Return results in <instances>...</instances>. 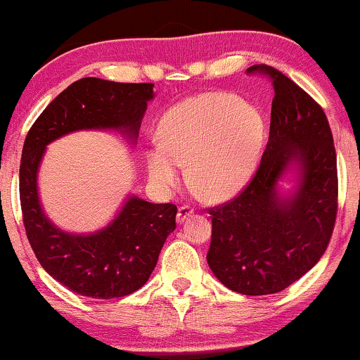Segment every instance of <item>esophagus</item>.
<instances>
[{
    "label": "esophagus",
    "instance_id": "1",
    "mask_svg": "<svg viewBox=\"0 0 360 360\" xmlns=\"http://www.w3.org/2000/svg\"><path fill=\"white\" fill-rule=\"evenodd\" d=\"M191 214H193V208H191V206H188V205L180 206L179 213H176V223H184V221Z\"/></svg>",
    "mask_w": 360,
    "mask_h": 360
}]
</instances>
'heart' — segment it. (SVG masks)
Segmentation results:
<instances>
[{
	"instance_id": "heart-1",
	"label": "heart",
	"mask_w": 360,
	"mask_h": 360,
	"mask_svg": "<svg viewBox=\"0 0 360 360\" xmlns=\"http://www.w3.org/2000/svg\"><path fill=\"white\" fill-rule=\"evenodd\" d=\"M265 122L257 108L231 93H203L176 103L162 116L159 141L146 150L147 175L157 190L188 179L210 200L238 193L252 176L264 144Z\"/></svg>"
}]
</instances>
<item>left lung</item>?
Masks as SVG:
<instances>
[{
	"instance_id": "left-lung-1",
	"label": "left lung",
	"mask_w": 360,
	"mask_h": 360,
	"mask_svg": "<svg viewBox=\"0 0 360 360\" xmlns=\"http://www.w3.org/2000/svg\"><path fill=\"white\" fill-rule=\"evenodd\" d=\"M248 72L272 80L269 142L249 185L210 210L206 260L224 287L255 297L282 292L321 259L336 223L338 162L323 108L277 68ZM290 169L297 186L282 197L276 185Z\"/></svg>"
}]
</instances>
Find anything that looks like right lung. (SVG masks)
<instances>
[{"instance_id": "right-lung-1", "label": "right lung", "mask_w": 360, "mask_h": 360, "mask_svg": "<svg viewBox=\"0 0 360 360\" xmlns=\"http://www.w3.org/2000/svg\"><path fill=\"white\" fill-rule=\"evenodd\" d=\"M154 98V83L82 78L51 101L29 129L19 167V198L29 244L44 270L83 297L111 300L139 290L155 269L167 236L176 228V206L127 196L106 228L90 234L62 231L44 213L37 172L46 147L82 129H111L132 144Z\"/></svg>"}]
</instances>
